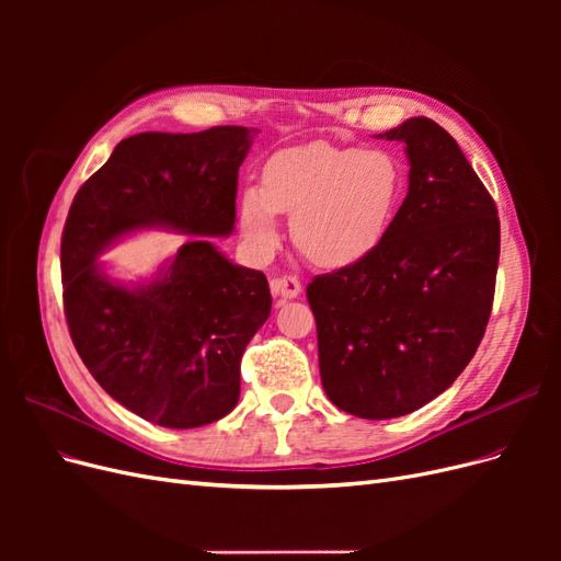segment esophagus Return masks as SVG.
Returning <instances> with one entry per match:
<instances>
[{"label":"esophagus","instance_id":"obj_1","mask_svg":"<svg viewBox=\"0 0 561 561\" xmlns=\"http://www.w3.org/2000/svg\"><path fill=\"white\" fill-rule=\"evenodd\" d=\"M271 293L283 299H295L301 293V283L297 276H287V274L271 278Z\"/></svg>","mask_w":561,"mask_h":561}]
</instances>
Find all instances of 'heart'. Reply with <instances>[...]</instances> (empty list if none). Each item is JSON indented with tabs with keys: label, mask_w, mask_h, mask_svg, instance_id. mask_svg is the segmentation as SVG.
<instances>
[{
	"label": "heart",
	"mask_w": 561,
	"mask_h": 561,
	"mask_svg": "<svg viewBox=\"0 0 561 561\" xmlns=\"http://www.w3.org/2000/svg\"><path fill=\"white\" fill-rule=\"evenodd\" d=\"M402 192L398 161L383 149L311 142L271 157L264 186L241 196V231L257 257L278 248V213L295 245L318 266L339 268L377 250Z\"/></svg>",
	"instance_id": "obj_1"
}]
</instances>
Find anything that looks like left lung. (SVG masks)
<instances>
[{
	"label": "left lung",
	"instance_id": "8db88e82",
	"mask_svg": "<svg viewBox=\"0 0 561 561\" xmlns=\"http://www.w3.org/2000/svg\"><path fill=\"white\" fill-rule=\"evenodd\" d=\"M377 138L404 142L402 206L375 252L307 287L322 388L375 421L419 410L472 360L501 252L496 203L443 126L414 116Z\"/></svg>",
	"mask_w": 561,
	"mask_h": 561
}]
</instances>
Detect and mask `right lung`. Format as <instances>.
Instances as JSON below:
<instances>
[{
    "label": "right lung",
    "mask_w": 561,
    "mask_h": 561,
    "mask_svg": "<svg viewBox=\"0 0 561 561\" xmlns=\"http://www.w3.org/2000/svg\"><path fill=\"white\" fill-rule=\"evenodd\" d=\"M252 130L130 135L67 215L62 301L79 358L118 404L163 428H198L233 410L243 351L271 313L262 271L229 262L210 243L233 231ZM151 226L193 239L149 284L112 282L96 254Z\"/></svg>",
    "instance_id": "add662e5"
}]
</instances>
